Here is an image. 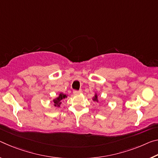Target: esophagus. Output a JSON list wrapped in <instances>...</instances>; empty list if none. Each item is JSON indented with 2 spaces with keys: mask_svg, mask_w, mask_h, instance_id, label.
<instances>
[{
  "mask_svg": "<svg viewBox=\"0 0 158 158\" xmlns=\"http://www.w3.org/2000/svg\"><path fill=\"white\" fill-rule=\"evenodd\" d=\"M81 93H82L81 90H79V91H73L74 95H79L80 94H81Z\"/></svg>",
  "mask_w": 158,
  "mask_h": 158,
  "instance_id": "1",
  "label": "esophagus"
}]
</instances>
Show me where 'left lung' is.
I'll return each mask as SVG.
<instances>
[{
	"label": "left lung",
	"mask_w": 158,
	"mask_h": 158,
	"mask_svg": "<svg viewBox=\"0 0 158 158\" xmlns=\"http://www.w3.org/2000/svg\"><path fill=\"white\" fill-rule=\"evenodd\" d=\"M93 100H94V101H95V102H98V99L97 95H96V96L94 97V99Z\"/></svg>",
	"instance_id": "obj_1"
}]
</instances>
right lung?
Segmentation results:
<instances>
[{
  "label": "right lung",
  "mask_w": 158,
  "mask_h": 158,
  "mask_svg": "<svg viewBox=\"0 0 158 158\" xmlns=\"http://www.w3.org/2000/svg\"><path fill=\"white\" fill-rule=\"evenodd\" d=\"M65 97H66V96H65V95H64V94H60L59 97L53 100V102H54V103H55V106H59L61 104V100L65 98Z\"/></svg>",
  "instance_id": "add662e5"
}]
</instances>
